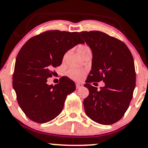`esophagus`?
<instances>
[{
  "instance_id": "1",
  "label": "esophagus",
  "mask_w": 148,
  "mask_h": 148,
  "mask_svg": "<svg viewBox=\"0 0 148 148\" xmlns=\"http://www.w3.org/2000/svg\"><path fill=\"white\" fill-rule=\"evenodd\" d=\"M76 87L77 89H79V88H81L84 87V85L82 84H81V83H77V84H76Z\"/></svg>"
}]
</instances>
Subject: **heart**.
<instances>
[{
    "mask_svg": "<svg viewBox=\"0 0 148 148\" xmlns=\"http://www.w3.org/2000/svg\"><path fill=\"white\" fill-rule=\"evenodd\" d=\"M88 49H90L88 47H86V46H81L78 49V51L81 55V54L84 53L86 51L88 50ZM86 74V69H81L77 68H71L67 72V75H68L69 77L73 80H75V81H79V80L82 79Z\"/></svg>",
    "mask_w": 148,
    "mask_h": 148,
    "instance_id": "b5f03b06",
    "label": "heart"
}]
</instances>
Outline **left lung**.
<instances>
[{
	"instance_id": "left-lung-1",
	"label": "left lung",
	"mask_w": 148,
	"mask_h": 148,
	"mask_svg": "<svg viewBox=\"0 0 148 148\" xmlns=\"http://www.w3.org/2000/svg\"><path fill=\"white\" fill-rule=\"evenodd\" d=\"M92 52V69L84 85L89 90L84 101L86 115L101 125H112L123 118L129 108L136 86L132 53L123 42L100 31L79 33ZM103 80L105 86L90 84Z\"/></svg>"
}]
</instances>
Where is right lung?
Listing matches in <instances>:
<instances>
[{
    "mask_svg": "<svg viewBox=\"0 0 148 148\" xmlns=\"http://www.w3.org/2000/svg\"><path fill=\"white\" fill-rule=\"evenodd\" d=\"M84 40L77 32L49 30L35 35L22 47L16 58L12 86L25 115L35 123L51 121L62 112L74 81L62 77L55 86L47 84L53 67L60 66L67 51Z\"/></svg>",
    "mask_w": 148,
    "mask_h": 148,
    "instance_id": "obj_1",
    "label": "right lung"
}]
</instances>
